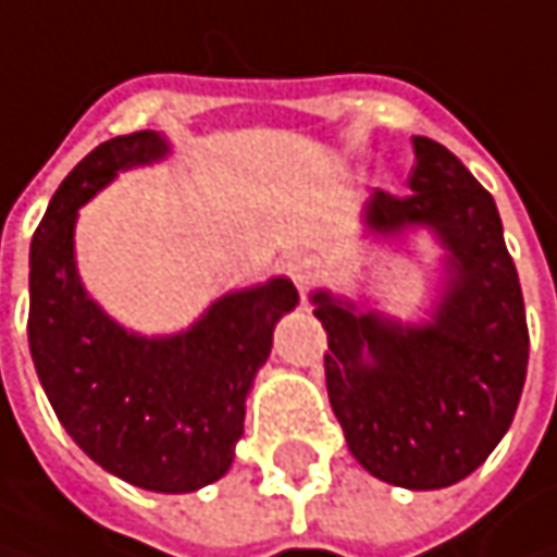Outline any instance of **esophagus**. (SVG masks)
Returning <instances> with one entry per match:
<instances>
[{
	"mask_svg": "<svg viewBox=\"0 0 557 557\" xmlns=\"http://www.w3.org/2000/svg\"><path fill=\"white\" fill-rule=\"evenodd\" d=\"M288 275H290V282L297 285V290H300V294H307V290L312 288V282H315V267H312L310 260H290Z\"/></svg>",
	"mask_w": 557,
	"mask_h": 557,
	"instance_id": "1",
	"label": "esophagus"
}]
</instances>
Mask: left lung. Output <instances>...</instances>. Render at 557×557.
<instances>
[{
    "instance_id": "8db88e82",
    "label": "left lung",
    "mask_w": 557,
    "mask_h": 557,
    "mask_svg": "<svg viewBox=\"0 0 557 557\" xmlns=\"http://www.w3.org/2000/svg\"><path fill=\"white\" fill-rule=\"evenodd\" d=\"M412 195L374 191L372 235L424 225L446 250L443 297L424 325L315 290L329 334L325 384L356 461L377 481L440 490L481 468L511 428L530 334L518 269L493 195L440 141L412 136Z\"/></svg>"
}]
</instances>
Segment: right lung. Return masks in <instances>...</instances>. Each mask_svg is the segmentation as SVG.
Here are the masks:
<instances>
[{
	"mask_svg": "<svg viewBox=\"0 0 557 557\" xmlns=\"http://www.w3.org/2000/svg\"><path fill=\"white\" fill-rule=\"evenodd\" d=\"M170 145L141 129L101 141L58 185L30 245V356L54 416L120 481L191 493L220 481L245 434V399L297 307L288 278L232 290L183 334L120 329L86 294L74 260L76 210L117 170L161 161Z\"/></svg>",
	"mask_w": 557,
	"mask_h": 557,
	"instance_id": "1",
	"label": "right lung"
}]
</instances>
